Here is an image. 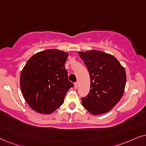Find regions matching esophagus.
I'll return each mask as SVG.
<instances>
[{
  "label": "esophagus",
  "instance_id": "1",
  "mask_svg": "<svg viewBox=\"0 0 146 146\" xmlns=\"http://www.w3.org/2000/svg\"><path fill=\"white\" fill-rule=\"evenodd\" d=\"M74 87H75V89H77V87H78V83H74Z\"/></svg>",
  "mask_w": 146,
  "mask_h": 146
}]
</instances>
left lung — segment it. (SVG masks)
Wrapping results in <instances>:
<instances>
[{
    "label": "left lung",
    "mask_w": 146,
    "mask_h": 146,
    "mask_svg": "<svg viewBox=\"0 0 146 146\" xmlns=\"http://www.w3.org/2000/svg\"><path fill=\"white\" fill-rule=\"evenodd\" d=\"M91 79L89 94L82 105L92 115L110 111L123 96L126 83L124 67L112 55L97 50L79 52Z\"/></svg>",
    "instance_id": "1"
}]
</instances>
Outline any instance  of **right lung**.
<instances>
[{
  "mask_svg": "<svg viewBox=\"0 0 146 146\" xmlns=\"http://www.w3.org/2000/svg\"><path fill=\"white\" fill-rule=\"evenodd\" d=\"M68 55L58 49L42 50L33 55L23 67L20 77L21 91L29 106L37 113L55 111L73 87L65 67Z\"/></svg>",
  "mask_w": 146,
  "mask_h": 146,
  "instance_id": "obj_1",
  "label": "right lung"
}]
</instances>
